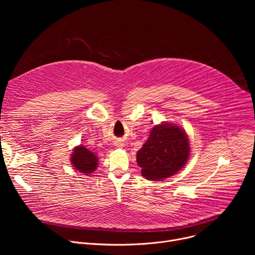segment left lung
<instances>
[{"mask_svg":"<svg viewBox=\"0 0 255 255\" xmlns=\"http://www.w3.org/2000/svg\"><path fill=\"white\" fill-rule=\"evenodd\" d=\"M190 144L185 130L175 124L155 125L137 152L141 174L148 180H161L175 174L187 163Z\"/></svg>","mask_w":255,"mask_h":255,"instance_id":"1","label":"left lung"}]
</instances>
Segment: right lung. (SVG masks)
<instances>
[{
    "instance_id": "1",
    "label": "right lung",
    "mask_w": 255,
    "mask_h": 255,
    "mask_svg": "<svg viewBox=\"0 0 255 255\" xmlns=\"http://www.w3.org/2000/svg\"><path fill=\"white\" fill-rule=\"evenodd\" d=\"M71 164L82 173L90 174L98 167V157L83 145H79L71 154Z\"/></svg>"
}]
</instances>
